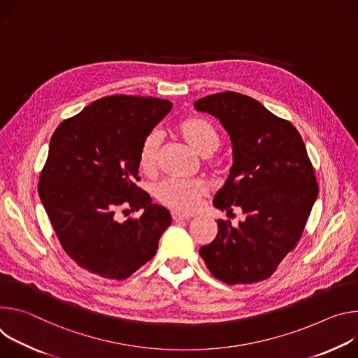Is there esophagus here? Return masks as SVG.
Returning <instances> with one entry per match:
<instances>
[{
	"mask_svg": "<svg viewBox=\"0 0 358 358\" xmlns=\"http://www.w3.org/2000/svg\"><path fill=\"white\" fill-rule=\"evenodd\" d=\"M172 219H173V222H182V220H189V216L180 215L178 212H172Z\"/></svg>",
	"mask_w": 358,
	"mask_h": 358,
	"instance_id": "1",
	"label": "esophagus"
}]
</instances>
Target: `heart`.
Instances as JSON below:
<instances>
[{
	"label": "heart",
	"instance_id": "obj_1",
	"mask_svg": "<svg viewBox=\"0 0 358 358\" xmlns=\"http://www.w3.org/2000/svg\"><path fill=\"white\" fill-rule=\"evenodd\" d=\"M178 134L202 156L212 155L220 146V136L216 127L208 119L201 116H190L180 121L176 127ZM161 138L156 132L149 134L139 149V166L145 172H152L156 168ZM206 182L202 179H165L159 182L153 193L156 199L164 206L182 213L193 212L202 196L206 193Z\"/></svg>",
	"mask_w": 358,
	"mask_h": 358
}]
</instances>
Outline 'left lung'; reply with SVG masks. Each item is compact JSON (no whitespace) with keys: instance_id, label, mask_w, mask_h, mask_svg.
Wrapping results in <instances>:
<instances>
[{"instance_id":"obj_1","label":"left lung","mask_w":358,"mask_h":358,"mask_svg":"<svg viewBox=\"0 0 358 358\" xmlns=\"http://www.w3.org/2000/svg\"><path fill=\"white\" fill-rule=\"evenodd\" d=\"M194 108L216 116L230 135L233 166L213 206L241 208L233 227L217 220V236L199 253L227 285L266 280L292 252L319 194L313 165L297 129L259 101L237 92L197 99Z\"/></svg>"}]
</instances>
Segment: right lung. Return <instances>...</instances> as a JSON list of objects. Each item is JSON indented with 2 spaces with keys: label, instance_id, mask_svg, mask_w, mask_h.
<instances>
[{
  "label": "right lung",
  "instance_id": "right-lung-1",
  "mask_svg": "<svg viewBox=\"0 0 358 358\" xmlns=\"http://www.w3.org/2000/svg\"><path fill=\"white\" fill-rule=\"evenodd\" d=\"M171 109L152 96H103L51 138L38 193L62 249L90 273L127 279L155 256L172 223L169 210L135 183L141 145ZM119 208L144 213L119 222Z\"/></svg>",
  "mask_w": 358,
  "mask_h": 358
}]
</instances>
